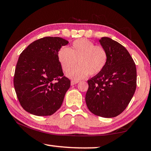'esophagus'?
<instances>
[{"label": "esophagus", "instance_id": "obj_1", "mask_svg": "<svg viewBox=\"0 0 151 151\" xmlns=\"http://www.w3.org/2000/svg\"><path fill=\"white\" fill-rule=\"evenodd\" d=\"M78 81H71L70 83H71V85H76V84H77L78 83Z\"/></svg>", "mask_w": 151, "mask_h": 151}]
</instances>
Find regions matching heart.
Instances as JSON below:
<instances>
[{"label":"heart","instance_id":"obj_1","mask_svg":"<svg viewBox=\"0 0 151 151\" xmlns=\"http://www.w3.org/2000/svg\"><path fill=\"white\" fill-rule=\"evenodd\" d=\"M58 60L62 69L70 78L78 80L100 73L108 62V53L104 47L95 45L85 39L75 40L70 48L63 47L58 52Z\"/></svg>","mask_w":151,"mask_h":151}]
</instances>
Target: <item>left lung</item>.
Here are the masks:
<instances>
[{
	"mask_svg": "<svg viewBox=\"0 0 151 151\" xmlns=\"http://www.w3.org/2000/svg\"><path fill=\"white\" fill-rule=\"evenodd\" d=\"M101 45L108 53V62L100 73L87 81L85 101L92 113L112 118L122 113L133 96L137 87V68L123 46L109 37Z\"/></svg>",
	"mask_w": 151,
	"mask_h": 151,
	"instance_id": "8db88e82",
	"label": "left lung"
}]
</instances>
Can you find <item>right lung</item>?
<instances>
[{"label":"right lung","instance_id":"add662e5","mask_svg":"<svg viewBox=\"0 0 151 151\" xmlns=\"http://www.w3.org/2000/svg\"><path fill=\"white\" fill-rule=\"evenodd\" d=\"M68 43L60 37H44L30 44L20 55L14 86L20 105L29 113L50 116L62 105L70 81L64 76L58 52Z\"/></svg>","mask_w":151,"mask_h":151}]
</instances>
